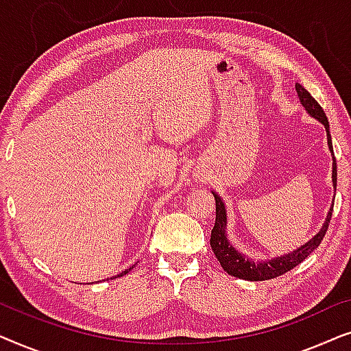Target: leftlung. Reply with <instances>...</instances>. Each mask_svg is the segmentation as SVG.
I'll use <instances>...</instances> for the list:
<instances>
[{
	"label": "left lung",
	"mask_w": 351,
	"mask_h": 351,
	"mask_svg": "<svg viewBox=\"0 0 351 351\" xmlns=\"http://www.w3.org/2000/svg\"><path fill=\"white\" fill-rule=\"evenodd\" d=\"M295 90L300 99L302 107L306 110V113H308L310 117H313L315 119H318L319 123L324 124L326 134H328V145H329L330 153H332V185L335 189V186H337V165H335L328 118H326V113L323 112V108H321V105L311 97V94L304 88V86L297 83ZM213 195L215 198V223H214L213 232H210V247H213V252L215 254V257H217V261L220 262V265H222L223 270L227 271L228 275L239 278V280L265 281V280H271V278L285 275L286 271L292 270V268L299 265L300 262H304L305 258L319 246L326 232H328L330 217H332L334 204L332 208L329 209L328 217H326L319 232L316 233L310 241H306L304 246L297 247L295 251L292 252L282 254L281 257L271 258V261L254 262L252 258H247L244 254L239 252L237 247H233L232 244H230L227 238V210H225V204L222 198H220L215 191H213Z\"/></svg>",
	"instance_id": "obj_1"
}]
</instances>
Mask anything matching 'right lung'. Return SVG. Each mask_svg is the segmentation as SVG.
I'll use <instances>...</instances> for the list:
<instances>
[{"instance_id": "obj_1", "label": "right lung", "mask_w": 351, "mask_h": 351, "mask_svg": "<svg viewBox=\"0 0 351 351\" xmlns=\"http://www.w3.org/2000/svg\"><path fill=\"white\" fill-rule=\"evenodd\" d=\"M132 268H134V265H132L131 268H128V270H124V271H121V273H119V275H118V276H123V275H126V273H128V271H131V270H132ZM113 278H117V276H113ZM107 280H108V278H107ZM110 280H112V278H110Z\"/></svg>"}]
</instances>
